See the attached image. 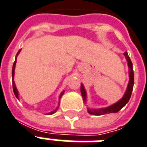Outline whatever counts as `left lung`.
<instances>
[{
    "label": "left lung",
    "instance_id": "obj_1",
    "mask_svg": "<svg viewBox=\"0 0 147 147\" xmlns=\"http://www.w3.org/2000/svg\"><path fill=\"white\" fill-rule=\"evenodd\" d=\"M125 58L127 59V64H128V67H129V83H128V86L126 90V92L124 94V95L122 98L120 99L119 102H117V103H115L111 106H109L107 108L105 109H90L87 108L88 113L90 114H93V115H96V116H99V115H104V114H108V113H117L123 108L124 105H126L127 103L129 101L131 95V93H132L133 90V86H134V71H133L132 68V63L130 59L129 56L127 54V53L125 52L124 53ZM80 91H81V94L83 97V102H86V90L83 87V84H81V87H80Z\"/></svg>",
    "mask_w": 147,
    "mask_h": 147
}]
</instances>
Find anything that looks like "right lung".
Here are the masks:
<instances>
[{"label":"right lung","instance_id":"add662e5","mask_svg":"<svg viewBox=\"0 0 147 147\" xmlns=\"http://www.w3.org/2000/svg\"><path fill=\"white\" fill-rule=\"evenodd\" d=\"M21 49H20L19 51H18L17 54H16V57H17V55L20 53ZM16 60H15V62L14 64H13V66H12V72H11V75H12V87H13V92H14L15 95H16V97L18 98V91H17V89H16V85H15V82H14V71H15V67H16ZM64 90H63L62 92L61 93V94H60V98H59L61 99V98L62 97V95L64 94ZM58 107L56 109H55L54 111H52V112H50L49 113H48L49 115H50V114H53L56 112V111L57 110Z\"/></svg>","mask_w":147,"mask_h":147}]
</instances>
